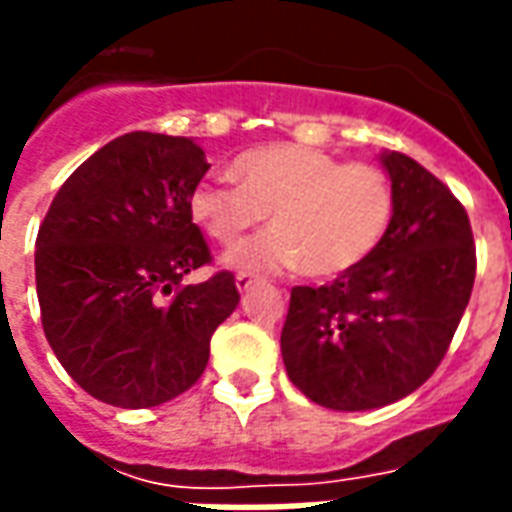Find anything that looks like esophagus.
<instances>
[{
    "label": "esophagus",
    "instance_id": "esophagus-1",
    "mask_svg": "<svg viewBox=\"0 0 512 512\" xmlns=\"http://www.w3.org/2000/svg\"><path fill=\"white\" fill-rule=\"evenodd\" d=\"M260 279L257 276H249V274H238L236 276V287H238V293H249L252 287L257 285Z\"/></svg>",
    "mask_w": 512,
    "mask_h": 512
}]
</instances>
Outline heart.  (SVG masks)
Listing matches in <instances>:
<instances>
[{
  "mask_svg": "<svg viewBox=\"0 0 512 512\" xmlns=\"http://www.w3.org/2000/svg\"><path fill=\"white\" fill-rule=\"evenodd\" d=\"M233 179L198 181L187 198L192 222L222 246L238 244L268 214L274 230L225 255L233 271L279 274L304 266L314 279L347 274L382 244L396 214L385 170L339 162L309 146L244 151L233 162Z\"/></svg>",
  "mask_w": 512,
  "mask_h": 512,
  "instance_id": "obj_1",
  "label": "heart"
}]
</instances>
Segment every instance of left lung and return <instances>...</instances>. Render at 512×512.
Returning <instances> with one entry per match:
<instances>
[{
    "mask_svg": "<svg viewBox=\"0 0 512 512\" xmlns=\"http://www.w3.org/2000/svg\"><path fill=\"white\" fill-rule=\"evenodd\" d=\"M380 162L396 189L382 244L333 285L293 287L282 361L306 399L339 412L377 410L429 380L475 285L464 206L399 151Z\"/></svg>",
    "mask_w": 512,
    "mask_h": 512,
    "instance_id": "1",
    "label": "left lung"
}]
</instances>
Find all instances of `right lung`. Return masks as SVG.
<instances>
[{
	"label": "right lung",
	"instance_id": "right-lung-1",
	"mask_svg": "<svg viewBox=\"0 0 512 512\" xmlns=\"http://www.w3.org/2000/svg\"><path fill=\"white\" fill-rule=\"evenodd\" d=\"M192 138L127 132L56 192L34 279L51 350L94 399L143 410L189 391L238 306L233 274L181 279L211 255L187 198L206 170Z\"/></svg>",
	"mask_w": 512,
	"mask_h": 512
}]
</instances>
